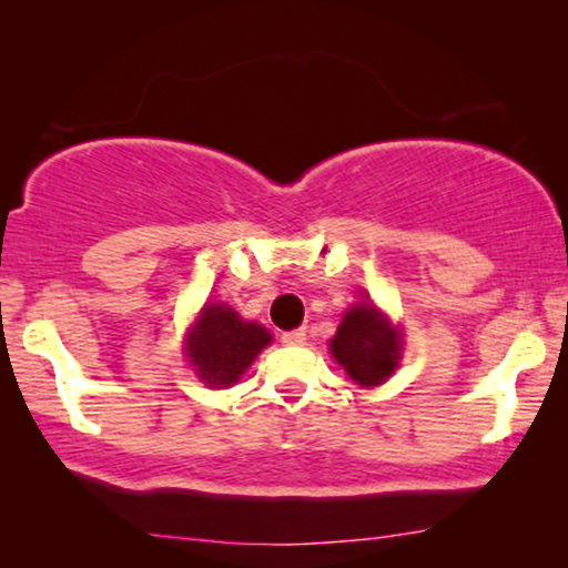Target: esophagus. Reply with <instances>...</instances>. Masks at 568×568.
I'll use <instances>...</instances> for the list:
<instances>
[{"label": "esophagus", "mask_w": 568, "mask_h": 568, "mask_svg": "<svg viewBox=\"0 0 568 568\" xmlns=\"http://www.w3.org/2000/svg\"><path fill=\"white\" fill-rule=\"evenodd\" d=\"M305 341H307L305 328H294V331L282 333V344H286V346H302Z\"/></svg>", "instance_id": "obj_1"}]
</instances>
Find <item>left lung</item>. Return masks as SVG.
Returning <instances> with one entry per match:
<instances>
[{
  "mask_svg": "<svg viewBox=\"0 0 568 568\" xmlns=\"http://www.w3.org/2000/svg\"><path fill=\"white\" fill-rule=\"evenodd\" d=\"M331 354L356 385H383L400 359V333L377 313L375 305L359 302L341 321L331 341Z\"/></svg>",
  "mask_w": 568,
  "mask_h": 568,
  "instance_id": "left-lung-1",
  "label": "left lung"
}]
</instances>
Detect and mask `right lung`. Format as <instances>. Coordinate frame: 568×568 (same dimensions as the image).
Instances as JSON below:
<instances>
[{"label":"right lung","mask_w":568,"mask_h":568,"mask_svg":"<svg viewBox=\"0 0 568 568\" xmlns=\"http://www.w3.org/2000/svg\"><path fill=\"white\" fill-rule=\"evenodd\" d=\"M268 344L263 325L240 321L227 305H206L189 338V359L206 385H232Z\"/></svg>","instance_id":"obj_1"}]
</instances>
